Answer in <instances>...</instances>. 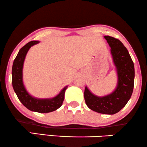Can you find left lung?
<instances>
[{
	"label": "left lung",
	"instance_id": "obj_1",
	"mask_svg": "<svg viewBox=\"0 0 147 147\" xmlns=\"http://www.w3.org/2000/svg\"><path fill=\"white\" fill-rule=\"evenodd\" d=\"M104 38L111 47L118 76L117 86L113 92L103 97L96 96L86 87L84 98L90 109L99 113L113 115L122 109L131 98L134 88L135 67L128 50L119 40L109 36Z\"/></svg>",
	"mask_w": 147,
	"mask_h": 147
}]
</instances>
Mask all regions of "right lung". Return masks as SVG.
<instances>
[{
    "label": "right lung",
    "mask_w": 147,
    "mask_h": 147,
    "mask_svg": "<svg viewBox=\"0 0 147 147\" xmlns=\"http://www.w3.org/2000/svg\"><path fill=\"white\" fill-rule=\"evenodd\" d=\"M39 42V41L29 42L19 50L12 65V84L14 92L23 105L32 111L44 113L54 111L61 107L64 100L65 91L67 86H65L58 95L50 99L35 98L27 92L23 84V65L28 51L32 46Z\"/></svg>",
    "instance_id": "right-lung-1"
}]
</instances>
